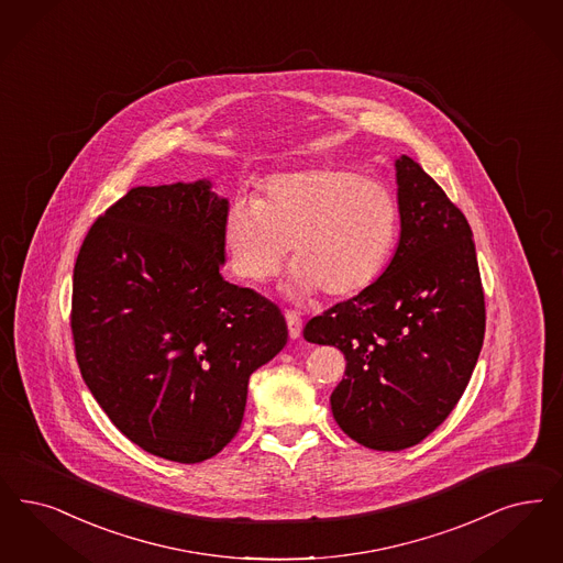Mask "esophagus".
Here are the masks:
<instances>
[{"mask_svg":"<svg viewBox=\"0 0 563 563\" xmlns=\"http://www.w3.org/2000/svg\"><path fill=\"white\" fill-rule=\"evenodd\" d=\"M285 318H287V327H289V335H291V339L301 338V327H303L301 316L297 314V312H292V310H287Z\"/></svg>","mask_w":563,"mask_h":563,"instance_id":"34e87169","label":"esophagus"}]
</instances>
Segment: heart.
<instances>
[{"mask_svg":"<svg viewBox=\"0 0 563 563\" xmlns=\"http://www.w3.org/2000/svg\"><path fill=\"white\" fill-rule=\"evenodd\" d=\"M222 234L228 266L241 280L271 283L291 251V295L345 299L385 268L398 236V202L383 181L347 167L295 169L264 181L260 199L234 197Z\"/></svg>","mask_w":563,"mask_h":563,"instance_id":"b5f03b06","label":"heart"}]
</instances>
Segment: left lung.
Wrapping results in <instances>:
<instances>
[{
	"label": "left lung",
	"instance_id": "obj_1",
	"mask_svg": "<svg viewBox=\"0 0 563 563\" xmlns=\"http://www.w3.org/2000/svg\"><path fill=\"white\" fill-rule=\"evenodd\" d=\"M400 243L364 291L314 316L303 338L347 366L331 410L352 440L410 449L452 412L484 343L486 306L472 228L423 167L396 158Z\"/></svg>",
	"mask_w": 563,
	"mask_h": 563
}]
</instances>
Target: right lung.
<instances>
[{
  "instance_id": "add662e5",
  "label": "right lung",
  "mask_w": 563,
  "mask_h": 563,
  "mask_svg": "<svg viewBox=\"0 0 563 563\" xmlns=\"http://www.w3.org/2000/svg\"><path fill=\"white\" fill-rule=\"evenodd\" d=\"M225 209L207 180L132 188L91 224L73 271L91 396L140 449L186 465L236 435L251 373L287 343L280 310L220 274Z\"/></svg>"
}]
</instances>
